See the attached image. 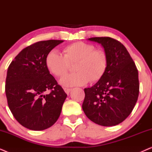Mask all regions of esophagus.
<instances>
[{
    "instance_id": "obj_1",
    "label": "esophagus",
    "mask_w": 152,
    "mask_h": 152,
    "mask_svg": "<svg viewBox=\"0 0 152 152\" xmlns=\"http://www.w3.org/2000/svg\"><path fill=\"white\" fill-rule=\"evenodd\" d=\"M64 90L66 92V94L68 95V94H69V93L70 92V91H71L72 89L71 88H64Z\"/></svg>"
}]
</instances>
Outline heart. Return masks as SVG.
Instances as JSON below:
<instances>
[{"mask_svg": "<svg viewBox=\"0 0 152 152\" xmlns=\"http://www.w3.org/2000/svg\"><path fill=\"white\" fill-rule=\"evenodd\" d=\"M64 55L51 50L45 57V65L50 72L61 77L75 65L77 72L68 75L60 80L66 86H80L88 82L95 83L103 77L108 67V56L94 45L82 41L72 43L63 48Z\"/></svg>", "mask_w": 152, "mask_h": 152, "instance_id": "b5f03b06", "label": "heart"}]
</instances>
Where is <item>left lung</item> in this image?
Instances as JSON below:
<instances>
[{
  "mask_svg": "<svg viewBox=\"0 0 152 152\" xmlns=\"http://www.w3.org/2000/svg\"><path fill=\"white\" fill-rule=\"evenodd\" d=\"M88 40L102 45L109 63L103 77L94 86L84 88L83 111L88 119L99 125H117L130 115L138 100V70L120 41L107 37Z\"/></svg>",
  "mask_w": 152,
  "mask_h": 152,
  "instance_id": "left-lung-1",
  "label": "left lung"
}]
</instances>
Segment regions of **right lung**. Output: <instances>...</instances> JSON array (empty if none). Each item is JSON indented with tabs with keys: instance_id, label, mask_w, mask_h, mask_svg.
<instances>
[{
	"instance_id": "obj_1",
	"label": "right lung",
	"mask_w": 152,
	"mask_h": 152,
	"mask_svg": "<svg viewBox=\"0 0 152 152\" xmlns=\"http://www.w3.org/2000/svg\"><path fill=\"white\" fill-rule=\"evenodd\" d=\"M62 40L41 41L23 49L10 64L5 82L7 104L15 119L29 129L55 123L67 97L45 65L49 52ZM49 90L48 94H45Z\"/></svg>"
}]
</instances>
